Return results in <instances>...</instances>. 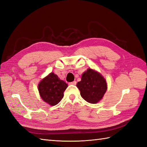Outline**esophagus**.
<instances>
[{
    "instance_id": "34e87169",
    "label": "esophagus",
    "mask_w": 147,
    "mask_h": 147,
    "mask_svg": "<svg viewBox=\"0 0 147 147\" xmlns=\"http://www.w3.org/2000/svg\"><path fill=\"white\" fill-rule=\"evenodd\" d=\"M69 85H75L76 84V81H74V82H72L69 83Z\"/></svg>"
}]
</instances>
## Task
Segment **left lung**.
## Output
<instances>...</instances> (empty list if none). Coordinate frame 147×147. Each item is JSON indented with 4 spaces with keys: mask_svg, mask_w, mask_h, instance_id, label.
I'll use <instances>...</instances> for the list:
<instances>
[{
    "mask_svg": "<svg viewBox=\"0 0 147 147\" xmlns=\"http://www.w3.org/2000/svg\"><path fill=\"white\" fill-rule=\"evenodd\" d=\"M82 98L90 104H96L107 91V83L100 74L88 69L82 74V80L76 85Z\"/></svg>",
    "mask_w": 147,
    "mask_h": 147,
    "instance_id": "left-lung-1",
    "label": "left lung"
}]
</instances>
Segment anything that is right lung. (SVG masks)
<instances>
[{
	"label": "right lung",
	"instance_id": "right-lung-1",
	"mask_svg": "<svg viewBox=\"0 0 147 147\" xmlns=\"http://www.w3.org/2000/svg\"><path fill=\"white\" fill-rule=\"evenodd\" d=\"M67 84L61 80L54 73L43 78L38 85V91L43 101L51 105H55L64 96Z\"/></svg>",
	"mask_w": 147,
	"mask_h": 147
}]
</instances>
